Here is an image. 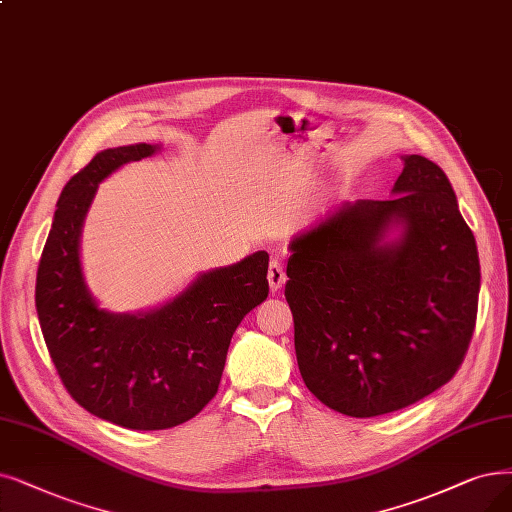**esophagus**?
<instances>
[{"instance_id":"esophagus-1","label":"esophagus","mask_w":512,"mask_h":512,"mask_svg":"<svg viewBox=\"0 0 512 512\" xmlns=\"http://www.w3.org/2000/svg\"><path fill=\"white\" fill-rule=\"evenodd\" d=\"M285 279H288V277H285V271L281 267V262L273 260L271 267H269V285H271V290L279 292L281 285L285 283Z\"/></svg>"}]
</instances>
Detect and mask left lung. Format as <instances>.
Wrapping results in <instances>:
<instances>
[{
    "label": "left lung",
    "mask_w": 512,
    "mask_h": 512,
    "mask_svg": "<svg viewBox=\"0 0 512 512\" xmlns=\"http://www.w3.org/2000/svg\"><path fill=\"white\" fill-rule=\"evenodd\" d=\"M393 193L344 203L294 237L285 271L302 380L353 418L403 410L447 384L477 321V243L445 172L405 157ZM393 223L402 239L382 244Z\"/></svg>",
    "instance_id": "left-lung-1"
}]
</instances>
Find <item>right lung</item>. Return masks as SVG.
I'll return each instance as SVG.
<instances>
[{"instance_id":"add662e5","label":"right lung","mask_w":512,"mask_h":512,"mask_svg":"<svg viewBox=\"0 0 512 512\" xmlns=\"http://www.w3.org/2000/svg\"><path fill=\"white\" fill-rule=\"evenodd\" d=\"M157 147L96 153L60 193L37 269L35 306L56 372L90 414L134 431H163L195 418L218 393L241 319L269 296V254L201 275L145 315L100 311L79 267L81 222L98 182Z\"/></svg>"}]
</instances>
